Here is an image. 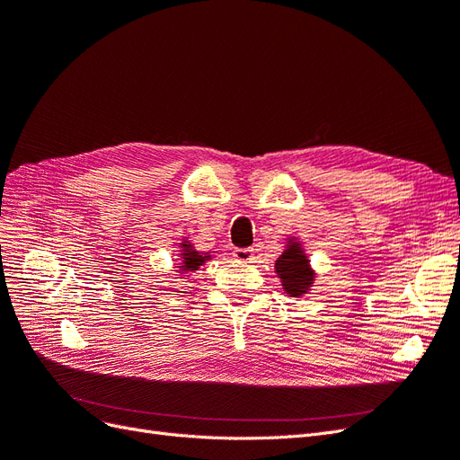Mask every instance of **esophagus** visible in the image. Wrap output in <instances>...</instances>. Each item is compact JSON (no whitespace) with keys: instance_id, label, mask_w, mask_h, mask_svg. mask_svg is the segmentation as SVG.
I'll list each match as a JSON object with an SVG mask.
<instances>
[{"instance_id":"esophagus-1","label":"esophagus","mask_w":460,"mask_h":460,"mask_svg":"<svg viewBox=\"0 0 460 460\" xmlns=\"http://www.w3.org/2000/svg\"><path fill=\"white\" fill-rule=\"evenodd\" d=\"M234 259L240 261V262H252L255 259V249L252 247H238L234 249Z\"/></svg>"}]
</instances>
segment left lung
<instances>
[{
  "instance_id": "left-lung-1",
  "label": "left lung",
  "mask_w": 460,
  "mask_h": 460,
  "mask_svg": "<svg viewBox=\"0 0 460 460\" xmlns=\"http://www.w3.org/2000/svg\"><path fill=\"white\" fill-rule=\"evenodd\" d=\"M276 272L282 278V286L291 297L303 296L313 284L309 259L303 255L299 243H291L276 261Z\"/></svg>"
}]
</instances>
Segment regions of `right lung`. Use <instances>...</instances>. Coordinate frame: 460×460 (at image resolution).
Wrapping results in <instances>:
<instances>
[{
	"label": "right lung",
	"instance_id": "obj_1",
	"mask_svg": "<svg viewBox=\"0 0 460 460\" xmlns=\"http://www.w3.org/2000/svg\"><path fill=\"white\" fill-rule=\"evenodd\" d=\"M184 252H182V259H184V270H198L199 264L205 262L207 257L199 255L198 252H193L190 243H182Z\"/></svg>",
	"mask_w": 460,
	"mask_h": 460
}]
</instances>
